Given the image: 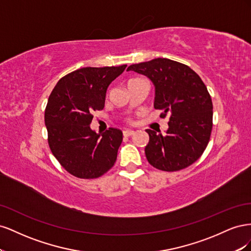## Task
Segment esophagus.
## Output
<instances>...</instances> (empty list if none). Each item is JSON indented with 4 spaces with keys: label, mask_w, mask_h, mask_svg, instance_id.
<instances>
[{
    "label": "esophagus",
    "mask_w": 251,
    "mask_h": 251,
    "mask_svg": "<svg viewBox=\"0 0 251 251\" xmlns=\"http://www.w3.org/2000/svg\"><path fill=\"white\" fill-rule=\"evenodd\" d=\"M134 135V131L132 130H125L124 131V136H126V137H128V136H132Z\"/></svg>",
    "instance_id": "esophagus-1"
}]
</instances>
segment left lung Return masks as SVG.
I'll return each mask as SVG.
<instances>
[{"instance_id":"1","label":"left lung","mask_w":251,"mask_h":251,"mask_svg":"<svg viewBox=\"0 0 251 251\" xmlns=\"http://www.w3.org/2000/svg\"><path fill=\"white\" fill-rule=\"evenodd\" d=\"M147 76L155 87L154 108L170 117L162 135L147 128L144 149L148 161L164 172L183 170L198 160L206 149L212 128V101L200 76L186 65L155 58L127 68Z\"/></svg>"}]
</instances>
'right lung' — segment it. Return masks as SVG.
I'll return each mask as SVG.
<instances>
[{
  "instance_id": "add662e5",
  "label": "right lung",
  "mask_w": 251,
  "mask_h": 251,
  "mask_svg": "<svg viewBox=\"0 0 251 251\" xmlns=\"http://www.w3.org/2000/svg\"><path fill=\"white\" fill-rule=\"evenodd\" d=\"M126 67L81 68L60 78L49 96L45 111L49 147L75 177L98 178L116 161L123 132L110 127L100 135L90 125L92 112L103 109L108 87Z\"/></svg>"
}]
</instances>
